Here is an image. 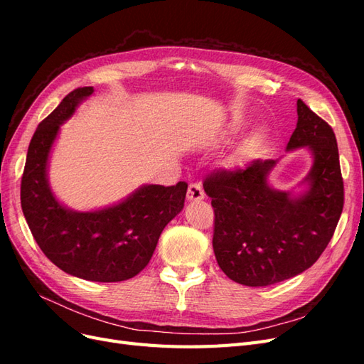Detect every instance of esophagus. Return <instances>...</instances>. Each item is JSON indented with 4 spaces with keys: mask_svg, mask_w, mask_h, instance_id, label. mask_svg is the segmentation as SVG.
<instances>
[{
    "mask_svg": "<svg viewBox=\"0 0 364 364\" xmlns=\"http://www.w3.org/2000/svg\"><path fill=\"white\" fill-rule=\"evenodd\" d=\"M186 199L188 202H199L205 199V191L202 188L200 183H191L188 186V193H186Z\"/></svg>",
    "mask_w": 364,
    "mask_h": 364,
    "instance_id": "esophagus-1",
    "label": "esophagus"
}]
</instances>
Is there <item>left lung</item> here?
<instances>
[{"instance_id": "1", "label": "left lung", "mask_w": 364, "mask_h": 364, "mask_svg": "<svg viewBox=\"0 0 364 364\" xmlns=\"http://www.w3.org/2000/svg\"><path fill=\"white\" fill-rule=\"evenodd\" d=\"M308 147L313 167L299 197L267 182L277 161L217 170L203 181L214 208L213 247L228 278L266 287L310 269L331 241L343 209V178L333 127L297 100V124L287 150Z\"/></svg>"}]
</instances>
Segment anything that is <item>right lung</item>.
Here are the masks:
<instances>
[{"instance_id": "add662e5", "label": "right lung", "mask_w": 364, "mask_h": 364, "mask_svg": "<svg viewBox=\"0 0 364 364\" xmlns=\"http://www.w3.org/2000/svg\"><path fill=\"white\" fill-rule=\"evenodd\" d=\"M92 92V86L77 87L39 123L21 179V206L33 238L60 270L86 281L118 282L147 266L164 228L182 211L188 185H144L121 203L92 213L60 205L47 179L50 150L60 124Z\"/></svg>"}]
</instances>
